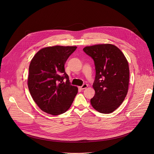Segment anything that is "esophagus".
<instances>
[{
  "instance_id": "34e87169",
  "label": "esophagus",
  "mask_w": 154,
  "mask_h": 154,
  "mask_svg": "<svg viewBox=\"0 0 154 154\" xmlns=\"http://www.w3.org/2000/svg\"><path fill=\"white\" fill-rule=\"evenodd\" d=\"M87 87H88V85H87V84H86V83H84L82 86H80L79 88H80L81 90H84V89L86 88Z\"/></svg>"
}]
</instances>
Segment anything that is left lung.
Listing matches in <instances>:
<instances>
[{
    "instance_id": "left-lung-1",
    "label": "left lung",
    "mask_w": 154,
    "mask_h": 154,
    "mask_svg": "<svg viewBox=\"0 0 154 154\" xmlns=\"http://www.w3.org/2000/svg\"><path fill=\"white\" fill-rule=\"evenodd\" d=\"M83 51L94 61L96 77L93 86V107L101 113L113 112L123 102L128 92L129 68L123 53L110 44L86 46Z\"/></svg>"
}]
</instances>
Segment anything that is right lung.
Listing matches in <instances>:
<instances>
[{"mask_svg": "<svg viewBox=\"0 0 154 154\" xmlns=\"http://www.w3.org/2000/svg\"><path fill=\"white\" fill-rule=\"evenodd\" d=\"M76 49V46L48 47L32 58L28 87L33 100L43 112L58 115L71 106L78 88L71 85L64 64Z\"/></svg>", "mask_w": 154, "mask_h": 154, "instance_id": "right-lung-1", "label": "right lung"}]
</instances>
